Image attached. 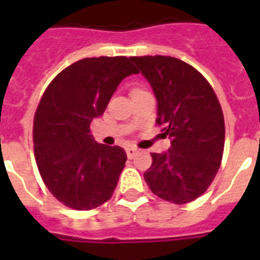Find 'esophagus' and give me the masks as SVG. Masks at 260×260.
<instances>
[{
	"label": "esophagus",
	"instance_id": "34e87169",
	"mask_svg": "<svg viewBox=\"0 0 260 260\" xmlns=\"http://www.w3.org/2000/svg\"><path fill=\"white\" fill-rule=\"evenodd\" d=\"M126 156H128V158L129 159H132L135 156V155L138 154L139 151H138V148H135V147H129V148H126Z\"/></svg>",
	"mask_w": 260,
	"mask_h": 260
}]
</instances>
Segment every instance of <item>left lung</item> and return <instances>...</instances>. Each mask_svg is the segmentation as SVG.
I'll use <instances>...</instances> for the list:
<instances>
[{"label":"left lung","mask_w":260,"mask_h":260,"mask_svg":"<svg viewBox=\"0 0 260 260\" xmlns=\"http://www.w3.org/2000/svg\"><path fill=\"white\" fill-rule=\"evenodd\" d=\"M158 101L156 124L171 140L167 152L151 154L144 173L151 191L173 204L194 201L216 177L225 125L213 89L200 71L171 56H134Z\"/></svg>","instance_id":"obj_1"}]
</instances>
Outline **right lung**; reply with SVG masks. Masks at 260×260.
<instances>
[{
	"label": "right lung",
	"mask_w": 260,
	"mask_h": 260,
	"mask_svg": "<svg viewBox=\"0 0 260 260\" xmlns=\"http://www.w3.org/2000/svg\"><path fill=\"white\" fill-rule=\"evenodd\" d=\"M138 73L125 56L85 58L60 71L43 94L34 120L35 158L47 189L69 208L90 210L112 197L126 154L94 142L90 124L122 79Z\"/></svg>",
	"instance_id": "1"
}]
</instances>
